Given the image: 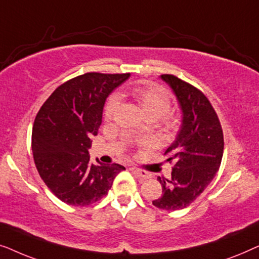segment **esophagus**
<instances>
[{
    "label": "esophagus",
    "mask_w": 259,
    "mask_h": 259,
    "mask_svg": "<svg viewBox=\"0 0 259 259\" xmlns=\"http://www.w3.org/2000/svg\"><path fill=\"white\" fill-rule=\"evenodd\" d=\"M131 171H132L133 175H136L138 178L143 179V180H146V179H150L151 178V175L146 171H144V169H140L138 167H131L130 168Z\"/></svg>",
    "instance_id": "esophagus-1"
}]
</instances>
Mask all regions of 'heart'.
Masks as SVG:
<instances>
[{"instance_id":"heart-1","label":"heart","mask_w":259,"mask_h":259,"mask_svg":"<svg viewBox=\"0 0 259 259\" xmlns=\"http://www.w3.org/2000/svg\"><path fill=\"white\" fill-rule=\"evenodd\" d=\"M138 102L147 119H159L167 131H175L178 127V119L175 114L167 112L171 99L164 88L154 83H146L130 88L125 94ZM120 98L113 94L106 102L104 115L106 120H111L118 108Z\"/></svg>"}]
</instances>
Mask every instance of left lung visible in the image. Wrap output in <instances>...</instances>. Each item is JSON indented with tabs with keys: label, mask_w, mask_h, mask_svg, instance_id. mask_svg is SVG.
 I'll return each mask as SVG.
<instances>
[{
	"label": "left lung",
	"mask_w": 259,
	"mask_h": 259,
	"mask_svg": "<svg viewBox=\"0 0 259 259\" xmlns=\"http://www.w3.org/2000/svg\"><path fill=\"white\" fill-rule=\"evenodd\" d=\"M176 95L183 119L176 140L165 154L175 162L171 178L158 177L162 194L152 201L162 210H182L197 199L214 178L221 166L224 138L208 99L192 84L171 74L161 75Z\"/></svg>",
	"instance_id": "8db88e82"
}]
</instances>
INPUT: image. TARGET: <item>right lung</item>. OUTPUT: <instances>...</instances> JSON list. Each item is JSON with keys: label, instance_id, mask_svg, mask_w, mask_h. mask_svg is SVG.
<instances>
[{"label": "right lung", "instance_id": "right-lung-1", "mask_svg": "<svg viewBox=\"0 0 259 259\" xmlns=\"http://www.w3.org/2000/svg\"><path fill=\"white\" fill-rule=\"evenodd\" d=\"M131 74L86 73L53 92L35 118L31 150L38 175L48 189L73 206H86L108 193L125 167L94 165L88 148L101 125L109 94Z\"/></svg>", "mask_w": 259, "mask_h": 259}]
</instances>
